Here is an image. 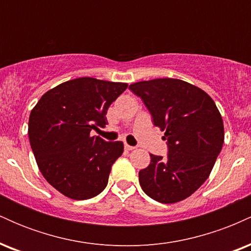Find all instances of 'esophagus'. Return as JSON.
<instances>
[{
    "label": "esophagus",
    "mask_w": 251,
    "mask_h": 251,
    "mask_svg": "<svg viewBox=\"0 0 251 251\" xmlns=\"http://www.w3.org/2000/svg\"><path fill=\"white\" fill-rule=\"evenodd\" d=\"M135 146H131V145H127V144H125V150H127V151H132V150H134Z\"/></svg>",
    "instance_id": "1"
}]
</instances>
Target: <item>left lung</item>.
Masks as SVG:
<instances>
[{
	"label": "left lung",
	"instance_id": "1",
	"mask_svg": "<svg viewBox=\"0 0 251 251\" xmlns=\"http://www.w3.org/2000/svg\"><path fill=\"white\" fill-rule=\"evenodd\" d=\"M151 113L168 145L166 157L151 154L139 171L143 191L159 203L188 198L208 179L224 143L223 120L214 100L183 80L163 79L129 85Z\"/></svg>",
	"mask_w": 251,
	"mask_h": 251
}]
</instances>
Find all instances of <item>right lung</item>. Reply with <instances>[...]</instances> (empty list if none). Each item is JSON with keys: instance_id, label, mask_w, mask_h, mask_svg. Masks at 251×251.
I'll use <instances>...</instances> for the list:
<instances>
[{"instance_id": "obj_1", "label": "right lung", "mask_w": 251, "mask_h": 251, "mask_svg": "<svg viewBox=\"0 0 251 251\" xmlns=\"http://www.w3.org/2000/svg\"><path fill=\"white\" fill-rule=\"evenodd\" d=\"M127 83L77 77L46 92L30 112V148L46 180L75 201L103 191L112 165L123 154L122 142L91 137L105 127L106 113Z\"/></svg>"}]
</instances>
